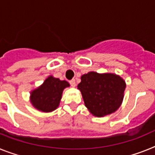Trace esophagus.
Wrapping results in <instances>:
<instances>
[{
    "label": "esophagus",
    "mask_w": 155,
    "mask_h": 155,
    "mask_svg": "<svg viewBox=\"0 0 155 155\" xmlns=\"http://www.w3.org/2000/svg\"><path fill=\"white\" fill-rule=\"evenodd\" d=\"M70 84L72 86V87H75V85H76V83H75V79H73V80H70Z\"/></svg>",
    "instance_id": "esophagus-1"
}]
</instances>
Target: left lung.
Here are the masks:
<instances>
[{
  "mask_svg": "<svg viewBox=\"0 0 155 155\" xmlns=\"http://www.w3.org/2000/svg\"><path fill=\"white\" fill-rule=\"evenodd\" d=\"M125 87V80L119 75L95 71L83 75L78 84L85 106L98 117L117 110L122 103Z\"/></svg>",
  "mask_w": 155,
  "mask_h": 155,
  "instance_id": "obj_1",
  "label": "left lung"
}]
</instances>
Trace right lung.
<instances>
[{
  "mask_svg": "<svg viewBox=\"0 0 155 155\" xmlns=\"http://www.w3.org/2000/svg\"><path fill=\"white\" fill-rule=\"evenodd\" d=\"M70 86L66 80L50 75L41 86L30 92V102L38 110L50 113L58 108L64 88Z\"/></svg>",
  "mask_w": 155,
  "mask_h": 155,
  "instance_id": "add662e5",
  "label": "right lung"
}]
</instances>
